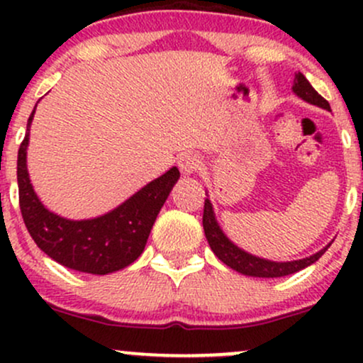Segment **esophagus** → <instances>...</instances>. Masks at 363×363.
<instances>
[{"instance_id": "34e87169", "label": "esophagus", "mask_w": 363, "mask_h": 363, "mask_svg": "<svg viewBox=\"0 0 363 363\" xmlns=\"http://www.w3.org/2000/svg\"><path fill=\"white\" fill-rule=\"evenodd\" d=\"M203 162L196 153H184L181 158H179V169H181L182 174L186 176H191V174H196L198 170H201Z\"/></svg>"}]
</instances>
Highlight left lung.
Listing matches in <instances>:
<instances>
[{"label": "left lung", "instance_id": "left-lung-1", "mask_svg": "<svg viewBox=\"0 0 363 363\" xmlns=\"http://www.w3.org/2000/svg\"><path fill=\"white\" fill-rule=\"evenodd\" d=\"M295 95L302 99V101L312 104V106L323 107V109L331 111L329 102L324 97L312 89V85L307 82V78L298 72L295 73L294 86ZM203 228H205V235L210 244L211 251L215 252V256L220 261L225 262L227 266H230L235 272L245 274V277H257V278H280L286 277V274L297 273L301 269L311 266L312 262H315L326 252L329 244L324 249H320L319 252L312 254L309 257H303V259L297 261H286V262H277V261H268L262 259V257L252 256V254L242 251L240 247L232 242L227 235L223 234V230L220 228V225L216 223L213 206H211L210 199H205V211H203Z\"/></svg>", "mask_w": 363, "mask_h": 363}]
</instances>
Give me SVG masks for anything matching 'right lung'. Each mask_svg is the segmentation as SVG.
<instances>
[{
	"mask_svg": "<svg viewBox=\"0 0 363 363\" xmlns=\"http://www.w3.org/2000/svg\"><path fill=\"white\" fill-rule=\"evenodd\" d=\"M35 107L28 118L27 135L16 160L20 211L28 234L40 251L69 269L107 274L126 268L143 252L158 211L177 182V167L141 187L109 213L89 220L62 218L40 203L28 177V131Z\"/></svg>",
	"mask_w": 363,
	"mask_h": 363,
	"instance_id": "right-lung-1",
	"label": "right lung"
}]
</instances>
